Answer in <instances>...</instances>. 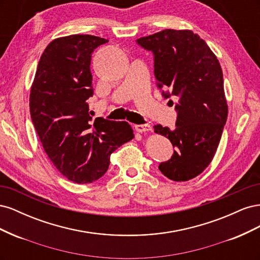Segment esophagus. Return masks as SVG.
<instances>
[{"instance_id":"obj_1","label":"esophagus","mask_w":260,"mask_h":260,"mask_svg":"<svg viewBox=\"0 0 260 260\" xmlns=\"http://www.w3.org/2000/svg\"><path fill=\"white\" fill-rule=\"evenodd\" d=\"M136 130L138 132H147V131H152L151 124L144 123V124H137L136 125Z\"/></svg>"}]
</instances>
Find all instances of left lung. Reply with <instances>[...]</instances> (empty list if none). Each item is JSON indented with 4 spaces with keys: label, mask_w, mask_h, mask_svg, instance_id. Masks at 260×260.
Masks as SVG:
<instances>
[{
    "label": "left lung",
    "mask_w": 260,
    "mask_h": 260,
    "mask_svg": "<svg viewBox=\"0 0 260 260\" xmlns=\"http://www.w3.org/2000/svg\"><path fill=\"white\" fill-rule=\"evenodd\" d=\"M137 43L153 53L156 84L164 89L162 96L179 98L176 128L154 125L155 132L176 148L158 168L170 180L193 179L214 158L226 121L222 69L206 42L191 30L166 29Z\"/></svg>",
    "instance_id": "8db88e82"
}]
</instances>
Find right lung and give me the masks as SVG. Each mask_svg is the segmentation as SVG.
<instances>
[{
	"label": "right lung",
	"mask_w": 260,
	"mask_h": 260,
	"mask_svg": "<svg viewBox=\"0 0 260 260\" xmlns=\"http://www.w3.org/2000/svg\"><path fill=\"white\" fill-rule=\"evenodd\" d=\"M108 40L73 35L53 40L39 60L30 91V116L45 153L75 183H91L108 169L109 156L135 138L130 124L93 120L91 58Z\"/></svg>",
	"instance_id": "right-lung-1"
}]
</instances>
